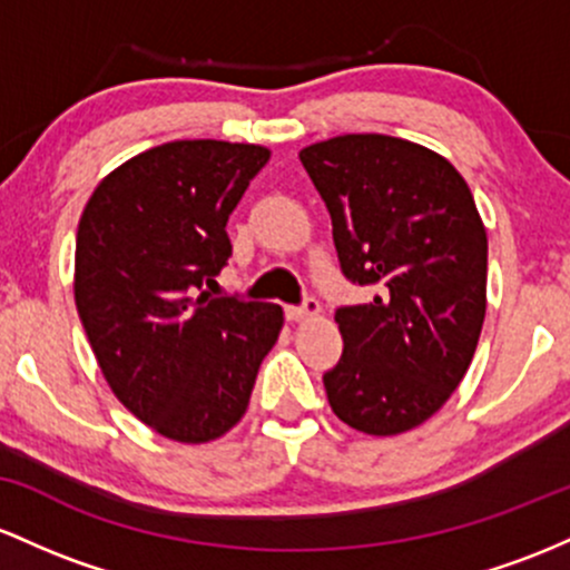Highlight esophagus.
<instances>
[{
    "label": "esophagus",
    "mask_w": 570,
    "mask_h": 570,
    "mask_svg": "<svg viewBox=\"0 0 570 570\" xmlns=\"http://www.w3.org/2000/svg\"><path fill=\"white\" fill-rule=\"evenodd\" d=\"M320 312H323L320 309V304L315 302V298H309L304 306H287L285 315H287V320H293V323H302V320L320 317Z\"/></svg>",
    "instance_id": "34e87169"
}]
</instances>
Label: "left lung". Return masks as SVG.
Listing matches in <instances>:
<instances>
[{
    "instance_id": "obj_1",
    "label": "left lung",
    "mask_w": 570,
    "mask_h": 570,
    "mask_svg": "<svg viewBox=\"0 0 570 570\" xmlns=\"http://www.w3.org/2000/svg\"><path fill=\"white\" fill-rule=\"evenodd\" d=\"M342 272L374 287L344 306L342 361L323 376L342 423L368 436L423 425L460 385L488 309V232L463 175L431 147L344 134L304 147Z\"/></svg>"
}]
</instances>
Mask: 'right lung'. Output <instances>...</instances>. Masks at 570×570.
<instances>
[{
    "mask_svg": "<svg viewBox=\"0 0 570 570\" xmlns=\"http://www.w3.org/2000/svg\"><path fill=\"white\" fill-rule=\"evenodd\" d=\"M272 150L177 139L112 169L80 215L75 304L107 385L164 439L207 444L245 417L283 306L209 298L226 223Z\"/></svg>",
    "mask_w": 570,
    "mask_h": 570,
    "instance_id": "1",
    "label": "right lung"
}]
</instances>
